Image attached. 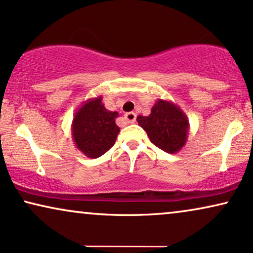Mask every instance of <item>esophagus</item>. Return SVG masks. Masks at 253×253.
Masks as SVG:
<instances>
[{
    "label": "esophagus",
    "mask_w": 253,
    "mask_h": 253,
    "mask_svg": "<svg viewBox=\"0 0 253 253\" xmlns=\"http://www.w3.org/2000/svg\"><path fill=\"white\" fill-rule=\"evenodd\" d=\"M124 120L126 121V123H133L136 121V114L133 111H130V113H126L124 115Z\"/></svg>",
    "instance_id": "esophagus-1"
}]
</instances>
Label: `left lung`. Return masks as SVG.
<instances>
[{
  "label": "left lung",
  "mask_w": 253,
  "mask_h": 253,
  "mask_svg": "<svg viewBox=\"0 0 253 253\" xmlns=\"http://www.w3.org/2000/svg\"><path fill=\"white\" fill-rule=\"evenodd\" d=\"M151 142L167 153H176L186 145L189 121L186 114L169 100L158 98L149 116L137 117Z\"/></svg>",
  "instance_id": "8db88e82"
}]
</instances>
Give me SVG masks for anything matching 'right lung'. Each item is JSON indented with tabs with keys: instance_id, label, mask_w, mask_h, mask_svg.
I'll return each mask as SVG.
<instances>
[{
	"instance_id": "right-lung-1",
	"label": "right lung",
	"mask_w": 253,
	"mask_h": 253,
	"mask_svg": "<svg viewBox=\"0 0 253 253\" xmlns=\"http://www.w3.org/2000/svg\"><path fill=\"white\" fill-rule=\"evenodd\" d=\"M117 111L104 108L102 96L84 101L75 110L72 121V138L79 151L88 158H98L116 142L120 127L115 120Z\"/></svg>"
}]
</instances>
